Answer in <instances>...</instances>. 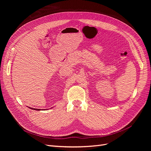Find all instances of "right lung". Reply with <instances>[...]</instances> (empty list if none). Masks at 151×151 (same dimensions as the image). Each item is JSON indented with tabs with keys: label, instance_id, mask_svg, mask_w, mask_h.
Returning <instances> with one entry per match:
<instances>
[{
	"label": "right lung",
	"instance_id": "right-lung-1",
	"mask_svg": "<svg viewBox=\"0 0 151 151\" xmlns=\"http://www.w3.org/2000/svg\"><path fill=\"white\" fill-rule=\"evenodd\" d=\"M31 109H32V108H31ZM33 109H35V110H40L39 109H35V108H34Z\"/></svg>",
	"mask_w": 151,
	"mask_h": 151
}]
</instances>
